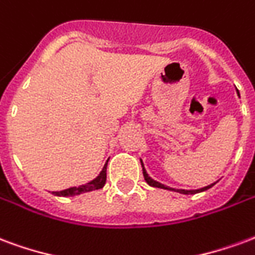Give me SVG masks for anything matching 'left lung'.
<instances>
[{"instance_id":"left-lung-1","label":"left lung","mask_w":255,"mask_h":255,"mask_svg":"<svg viewBox=\"0 0 255 255\" xmlns=\"http://www.w3.org/2000/svg\"><path fill=\"white\" fill-rule=\"evenodd\" d=\"M237 94L238 96H239V91L237 89ZM241 98V96H239ZM141 166H142V174H144V179H145V182L149 185V186L152 187H159V189H166V190H172V191H176V193H181V194H197V193H201V191H205L208 190V189H211L215 183H212V185H208V186L205 187H201V189H197V190H183V189H174V187H168L166 186V185H163V183H160V182L155 181V179H152L149 175H148V172H146V170L144 168V164H142V160H141Z\"/></svg>"}]
</instances>
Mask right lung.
<instances>
[{
  "label": "right lung",
  "mask_w": 255,
  "mask_h": 255,
  "mask_svg": "<svg viewBox=\"0 0 255 255\" xmlns=\"http://www.w3.org/2000/svg\"><path fill=\"white\" fill-rule=\"evenodd\" d=\"M107 161H106L103 170L100 171V174L95 178L94 181L88 182V183H85V185H81V186L69 187V189H66V190L53 191V194L54 196H58V197H72V196H79V194H83V193H88V191L102 189V187L106 185V179H107V172H106V171H107Z\"/></svg>",
  "instance_id": "obj_1"
}]
</instances>
